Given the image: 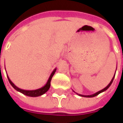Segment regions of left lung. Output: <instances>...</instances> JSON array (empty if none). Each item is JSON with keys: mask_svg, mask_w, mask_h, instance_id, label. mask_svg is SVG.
Masks as SVG:
<instances>
[{"mask_svg": "<svg viewBox=\"0 0 123 123\" xmlns=\"http://www.w3.org/2000/svg\"><path fill=\"white\" fill-rule=\"evenodd\" d=\"M115 72H116V71H115ZM115 75L113 76V78H112V80H111V82H110V83L108 85L106 86L105 88H103V90H101L99 91V92H98L95 93H93V94H92V95H82V94H79V93H77L78 95H80V96H82V97H85V98H93V97H95V96H96V95H99V93H101L103 92H105V90H107V89H108L109 87H110V86L111 85V84H112V82H113V81L114 80V78H115Z\"/></svg>", "mask_w": 123, "mask_h": 123, "instance_id": "obj_1", "label": "left lung"}]
</instances>
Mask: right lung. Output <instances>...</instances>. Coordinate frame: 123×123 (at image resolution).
Returning <instances> with one entry per match:
<instances>
[{
  "label": "right lung",
  "instance_id": "obj_1",
  "mask_svg": "<svg viewBox=\"0 0 123 123\" xmlns=\"http://www.w3.org/2000/svg\"><path fill=\"white\" fill-rule=\"evenodd\" d=\"M56 68H55L53 71L52 72L51 74L50 75V76L49 78L48 81H47V82L46 83L45 85L44 86H43L42 88H39V89H37V90H25L20 89V88L17 87L14 83L12 82L8 76H7V77H8V81H9L10 84H11V86H12L13 88H14L16 90H17L18 92L22 93H23V94H24V95H27V96H30V97H38V96L42 95L43 94H44L45 93H46L49 90V89L50 86H51V79H52V77L53 76V75L55 74V73L56 72Z\"/></svg>",
  "mask_w": 123,
  "mask_h": 123
}]
</instances>
